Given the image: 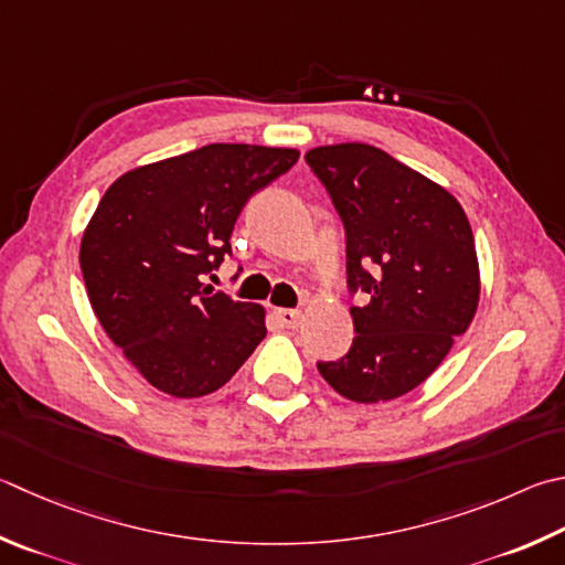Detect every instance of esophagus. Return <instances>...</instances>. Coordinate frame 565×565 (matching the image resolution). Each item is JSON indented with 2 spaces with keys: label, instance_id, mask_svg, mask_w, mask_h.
<instances>
[{
  "label": "esophagus",
  "instance_id": "1",
  "mask_svg": "<svg viewBox=\"0 0 565 565\" xmlns=\"http://www.w3.org/2000/svg\"><path fill=\"white\" fill-rule=\"evenodd\" d=\"M274 316H276V321H279L284 328H296L301 323V311H296V309H276L274 311Z\"/></svg>",
  "mask_w": 565,
  "mask_h": 565
}]
</instances>
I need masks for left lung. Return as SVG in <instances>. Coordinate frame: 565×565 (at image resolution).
<instances>
[{
  "label": "left lung",
  "instance_id": "8db88e82",
  "mask_svg": "<svg viewBox=\"0 0 565 565\" xmlns=\"http://www.w3.org/2000/svg\"><path fill=\"white\" fill-rule=\"evenodd\" d=\"M345 230L353 345L318 373L353 403L409 393L445 361L479 303L475 234L437 182L365 142L306 152Z\"/></svg>",
  "mask_w": 565,
  "mask_h": 565
}]
</instances>
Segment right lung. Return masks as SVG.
<instances>
[{
  "label": "right lung",
  "instance_id": "right-lung-1",
  "mask_svg": "<svg viewBox=\"0 0 565 565\" xmlns=\"http://www.w3.org/2000/svg\"><path fill=\"white\" fill-rule=\"evenodd\" d=\"M299 150L212 142L142 166L106 190L81 239L100 326L172 397L220 390L264 341V309L202 279L232 256L234 222Z\"/></svg>",
  "mask_w": 565,
  "mask_h": 565
}]
</instances>
